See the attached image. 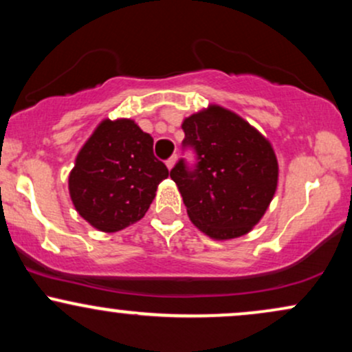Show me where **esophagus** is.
<instances>
[{
  "label": "esophagus",
  "mask_w": 352,
  "mask_h": 352,
  "mask_svg": "<svg viewBox=\"0 0 352 352\" xmlns=\"http://www.w3.org/2000/svg\"><path fill=\"white\" fill-rule=\"evenodd\" d=\"M175 162H177V155H172L170 159H168V160H165V165H167V168H168V170H172V168H173V165H175Z\"/></svg>",
  "instance_id": "34e87169"
}]
</instances>
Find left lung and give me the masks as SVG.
I'll return each mask as SVG.
<instances>
[{"label":"left lung","mask_w":352,"mask_h":352,"mask_svg":"<svg viewBox=\"0 0 352 352\" xmlns=\"http://www.w3.org/2000/svg\"><path fill=\"white\" fill-rule=\"evenodd\" d=\"M184 147H192L195 167L184 159L170 170L192 223L213 240H232L265 215L278 185L272 144L245 119L220 106L192 114L182 124Z\"/></svg>","instance_id":"obj_1"}]
</instances>
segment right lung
I'll return each mask as SVG.
<instances>
[{"mask_svg": "<svg viewBox=\"0 0 352 352\" xmlns=\"http://www.w3.org/2000/svg\"><path fill=\"white\" fill-rule=\"evenodd\" d=\"M168 177L153 155V139L131 119L102 120L69 173V195L87 223L106 233L135 223Z\"/></svg>", "mask_w": 352, "mask_h": 352, "instance_id": "obj_1", "label": "right lung"}]
</instances>
